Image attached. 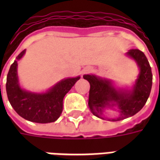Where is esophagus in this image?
<instances>
[{
	"label": "esophagus",
	"mask_w": 160,
	"mask_h": 160,
	"mask_svg": "<svg viewBox=\"0 0 160 160\" xmlns=\"http://www.w3.org/2000/svg\"><path fill=\"white\" fill-rule=\"evenodd\" d=\"M90 71H91V67H90V66H86V67H85L82 70V74L83 75H84V74H87V73L90 72Z\"/></svg>",
	"instance_id": "34e87169"
}]
</instances>
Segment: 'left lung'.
Wrapping results in <instances>:
<instances>
[{"label":"left lung","mask_w":160,"mask_h":160,"mask_svg":"<svg viewBox=\"0 0 160 160\" xmlns=\"http://www.w3.org/2000/svg\"><path fill=\"white\" fill-rule=\"evenodd\" d=\"M128 57L136 62L139 72L131 88L117 87L113 80L95 75H84L90 85L88 105L92 114L100 119L119 121L137 114L145 105L152 87L151 67L146 56L138 49L129 50ZM117 112L108 117L106 109Z\"/></svg>","instance_id":"1"}]
</instances>
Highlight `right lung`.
I'll list each match as a JSON object with an SVG mask.
<instances>
[{"instance_id":"1","label":"right lung","mask_w":160,"mask_h":160,"mask_svg":"<svg viewBox=\"0 0 160 160\" xmlns=\"http://www.w3.org/2000/svg\"><path fill=\"white\" fill-rule=\"evenodd\" d=\"M26 53L21 51L11 65L6 78V94L10 104L17 114L29 121L46 124L57 120L63 110V99L80 76L60 80L47 91L31 92L22 89L19 82L17 66Z\"/></svg>"}]
</instances>
